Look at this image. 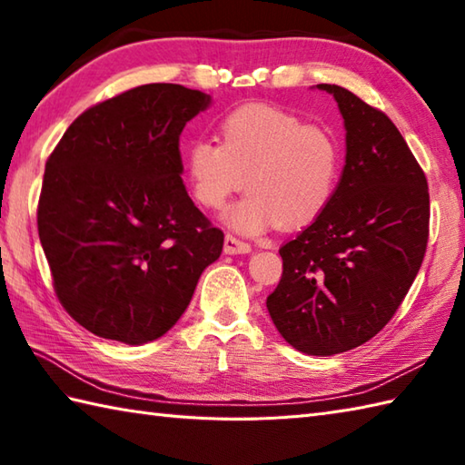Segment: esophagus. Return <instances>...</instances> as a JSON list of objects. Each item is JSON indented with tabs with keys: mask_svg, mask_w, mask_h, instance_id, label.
<instances>
[{
	"mask_svg": "<svg viewBox=\"0 0 465 465\" xmlns=\"http://www.w3.org/2000/svg\"><path fill=\"white\" fill-rule=\"evenodd\" d=\"M223 252L227 255H235V253H250L252 252V245L245 243L242 240L235 238V235H225V242H223Z\"/></svg>",
	"mask_w": 465,
	"mask_h": 465,
	"instance_id": "34e87169",
	"label": "esophagus"
}]
</instances>
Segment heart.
<instances>
[{"mask_svg":"<svg viewBox=\"0 0 465 465\" xmlns=\"http://www.w3.org/2000/svg\"><path fill=\"white\" fill-rule=\"evenodd\" d=\"M222 143L195 140L185 153L195 200L220 210L243 183L250 193L223 213V223L258 235L273 223L313 222L338 185L340 152L333 137L298 115L265 104L238 107L220 125Z\"/></svg>","mask_w":465,"mask_h":465,"instance_id":"b5f03b06","label":"heart"}]
</instances>
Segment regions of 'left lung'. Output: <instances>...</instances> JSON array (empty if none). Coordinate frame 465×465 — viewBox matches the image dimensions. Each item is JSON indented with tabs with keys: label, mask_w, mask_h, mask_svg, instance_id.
Wrapping results in <instances>:
<instances>
[{
	"label": "left lung",
	"mask_w": 465,
	"mask_h": 465,
	"mask_svg": "<svg viewBox=\"0 0 465 465\" xmlns=\"http://www.w3.org/2000/svg\"><path fill=\"white\" fill-rule=\"evenodd\" d=\"M345 165L328 207L282 245L283 273L268 312L282 338L308 355L358 348L383 330L426 255L428 182L388 115L340 85Z\"/></svg>",
	"instance_id": "8db88e82"
}]
</instances>
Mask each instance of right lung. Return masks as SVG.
I'll return each mask as SVG.
<instances>
[{"instance_id":"right-lung-1","label":"right lung","mask_w":465,"mask_h":465,"mask_svg":"<svg viewBox=\"0 0 465 465\" xmlns=\"http://www.w3.org/2000/svg\"><path fill=\"white\" fill-rule=\"evenodd\" d=\"M212 97L147 84L85 110L49 155L39 242L59 303L100 338L142 345L182 318L223 232L182 180L180 135Z\"/></svg>"}]
</instances>
